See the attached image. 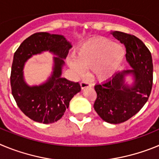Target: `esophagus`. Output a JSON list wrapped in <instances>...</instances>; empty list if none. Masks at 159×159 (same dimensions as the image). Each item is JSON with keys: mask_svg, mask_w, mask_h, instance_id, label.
Wrapping results in <instances>:
<instances>
[{"mask_svg": "<svg viewBox=\"0 0 159 159\" xmlns=\"http://www.w3.org/2000/svg\"><path fill=\"white\" fill-rule=\"evenodd\" d=\"M80 87L82 89H84V88L91 87V84H90L89 83L87 82V81H82V82L80 83Z\"/></svg>", "mask_w": 159, "mask_h": 159, "instance_id": "esophagus-1", "label": "esophagus"}]
</instances>
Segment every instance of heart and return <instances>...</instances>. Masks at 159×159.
Masks as SVG:
<instances>
[{
	"label": "heart",
	"instance_id": "1",
	"mask_svg": "<svg viewBox=\"0 0 159 159\" xmlns=\"http://www.w3.org/2000/svg\"><path fill=\"white\" fill-rule=\"evenodd\" d=\"M125 51L123 46L112 43L105 37H96L82 43L77 48L70 65L78 74L83 68L92 67L94 76L106 80L117 71L123 61Z\"/></svg>",
	"mask_w": 159,
	"mask_h": 159
}]
</instances>
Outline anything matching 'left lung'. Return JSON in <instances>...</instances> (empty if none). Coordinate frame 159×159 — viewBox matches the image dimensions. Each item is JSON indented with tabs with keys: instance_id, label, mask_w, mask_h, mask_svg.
<instances>
[{
	"instance_id": "8db88e82",
	"label": "left lung",
	"mask_w": 159,
	"mask_h": 159,
	"mask_svg": "<svg viewBox=\"0 0 159 159\" xmlns=\"http://www.w3.org/2000/svg\"><path fill=\"white\" fill-rule=\"evenodd\" d=\"M111 34L125 45L126 59L132 69L116 73L95 85L94 109L102 120L118 124L136 115L148 100L153 85V63L151 52L135 36L118 31ZM128 75L134 77L131 86L125 83Z\"/></svg>"
}]
</instances>
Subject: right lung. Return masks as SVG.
<instances>
[{"instance_id":"obj_1","label":"right lung","mask_w":159,"mask_h":159,"mask_svg":"<svg viewBox=\"0 0 159 159\" xmlns=\"http://www.w3.org/2000/svg\"><path fill=\"white\" fill-rule=\"evenodd\" d=\"M72 47L64 36L36 32L25 39L14 53L11 70L12 94L21 111L38 123H52L64 116L72 97L80 92L79 83L61 77L63 59ZM49 51L56 54L51 76L39 86H29L23 79L25 62L33 54Z\"/></svg>"}]
</instances>
